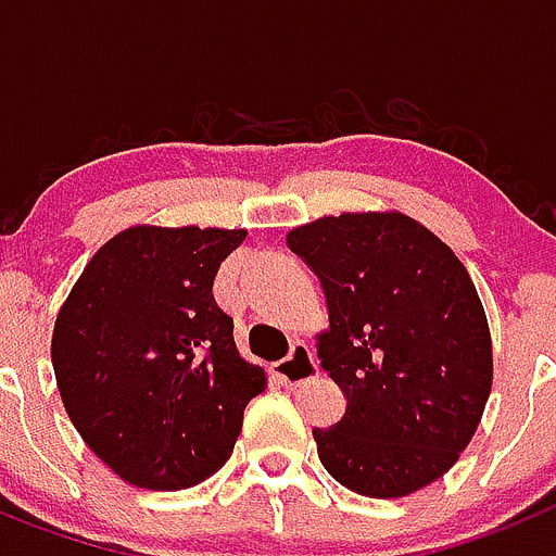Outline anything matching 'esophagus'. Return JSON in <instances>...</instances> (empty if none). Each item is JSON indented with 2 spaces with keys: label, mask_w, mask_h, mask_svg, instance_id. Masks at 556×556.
Returning <instances> with one entry per match:
<instances>
[{
  "label": "esophagus",
  "mask_w": 556,
  "mask_h": 556,
  "mask_svg": "<svg viewBox=\"0 0 556 556\" xmlns=\"http://www.w3.org/2000/svg\"><path fill=\"white\" fill-rule=\"evenodd\" d=\"M274 371H277V378L282 380L285 386H299L305 383V380H311L318 371V366L316 358H313L311 346L296 341V344L291 346V352H288V358L279 361V364L274 366Z\"/></svg>",
  "instance_id": "1"
}]
</instances>
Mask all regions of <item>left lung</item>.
I'll return each mask as SVG.
<instances>
[{
  "instance_id": "8db88e82",
  "label": "left lung",
  "mask_w": 556,
  "mask_h": 556,
  "mask_svg": "<svg viewBox=\"0 0 556 556\" xmlns=\"http://www.w3.org/2000/svg\"><path fill=\"white\" fill-rule=\"evenodd\" d=\"M321 282L330 330L318 358L346 397L313 428L346 490L403 498L442 479L492 389V341L470 274L433 231L400 212H344L288 231Z\"/></svg>"
}]
</instances>
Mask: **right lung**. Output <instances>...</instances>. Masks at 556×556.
<instances>
[{"label":"right lung","instance_id":"obj_1","mask_svg":"<svg viewBox=\"0 0 556 556\" xmlns=\"http://www.w3.org/2000/svg\"><path fill=\"white\" fill-rule=\"evenodd\" d=\"M245 229L131 226L89 260L52 330L72 425L119 479L187 490L226 465L265 371L212 296Z\"/></svg>","mask_w":556,"mask_h":556}]
</instances>
